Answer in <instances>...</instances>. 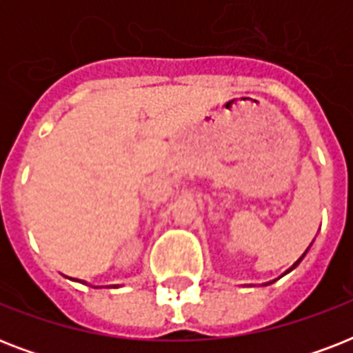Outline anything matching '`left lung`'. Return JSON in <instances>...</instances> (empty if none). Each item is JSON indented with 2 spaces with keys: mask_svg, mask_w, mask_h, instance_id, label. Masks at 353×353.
I'll list each match as a JSON object with an SVG mask.
<instances>
[{
  "mask_svg": "<svg viewBox=\"0 0 353 353\" xmlns=\"http://www.w3.org/2000/svg\"><path fill=\"white\" fill-rule=\"evenodd\" d=\"M306 252H307V249H306ZM306 252H304V254H302V256H301V258H299V260H296V262H295V263H293V265H291V268H290V269H288V271H285V273H290V271H293V269H295V268H296V265H299V263H301V262H302V258L306 256ZM285 273H284V274H285Z\"/></svg>",
  "mask_w": 353,
  "mask_h": 353,
  "instance_id": "obj_1",
  "label": "left lung"
}]
</instances>
